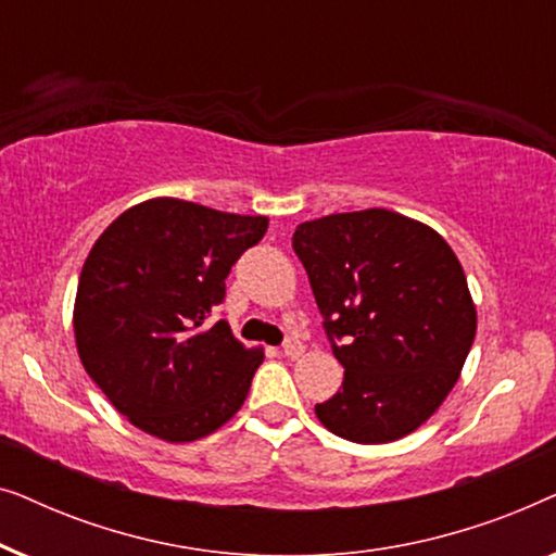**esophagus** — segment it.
Returning <instances> with one entry per match:
<instances>
[{"mask_svg": "<svg viewBox=\"0 0 556 556\" xmlns=\"http://www.w3.org/2000/svg\"><path fill=\"white\" fill-rule=\"evenodd\" d=\"M283 354L288 356V359H299V356L303 354V344L299 339H288L283 344Z\"/></svg>", "mask_w": 556, "mask_h": 556, "instance_id": "34e87169", "label": "esophagus"}]
</instances>
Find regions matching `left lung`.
<instances>
[{"label":"left lung","instance_id":"1","mask_svg":"<svg viewBox=\"0 0 556 556\" xmlns=\"http://www.w3.org/2000/svg\"><path fill=\"white\" fill-rule=\"evenodd\" d=\"M344 382L316 415L352 443H392L447 397L476 337L451 245L390 210L341 212L293 232Z\"/></svg>","mask_w":556,"mask_h":556}]
</instances>
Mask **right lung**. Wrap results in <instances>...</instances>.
Instances as JSON below:
<instances>
[{
  "label": "right lung",
  "mask_w": 556,
  "mask_h": 556,
  "mask_svg": "<svg viewBox=\"0 0 556 556\" xmlns=\"http://www.w3.org/2000/svg\"><path fill=\"white\" fill-rule=\"evenodd\" d=\"M265 230L268 217L159 197L96 240L75 293V341L90 379L139 430L189 443L242 407L263 352L210 316Z\"/></svg>",
  "instance_id": "right-lung-1"
}]
</instances>
